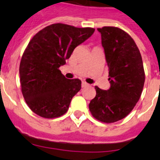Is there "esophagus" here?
I'll return each instance as SVG.
<instances>
[{"mask_svg":"<svg viewBox=\"0 0 160 160\" xmlns=\"http://www.w3.org/2000/svg\"><path fill=\"white\" fill-rule=\"evenodd\" d=\"M88 86H89V84L88 83L86 82H82V88L88 87Z\"/></svg>","mask_w":160,"mask_h":160,"instance_id":"obj_1","label":"esophagus"}]
</instances>
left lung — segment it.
I'll return each mask as SVG.
<instances>
[{
    "mask_svg": "<svg viewBox=\"0 0 160 160\" xmlns=\"http://www.w3.org/2000/svg\"><path fill=\"white\" fill-rule=\"evenodd\" d=\"M109 68L111 87L104 90L94 87L96 96L89 109L94 118L112 123L128 116L138 102L145 82L142 56L128 32L120 28H98Z\"/></svg>",
    "mask_w": 160,
    "mask_h": 160,
    "instance_id": "8db88e82",
    "label": "left lung"
}]
</instances>
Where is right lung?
Listing matches in <instances>:
<instances>
[{"label":"right lung","mask_w":160,"mask_h":160,"mask_svg":"<svg viewBox=\"0 0 160 160\" xmlns=\"http://www.w3.org/2000/svg\"><path fill=\"white\" fill-rule=\"evenodd\" d=\"M94 32V28L56 23L32 37L19 67L22 94L32 112L45 118L67 112L72 98L81 90L82 82L66 78L59 67Z\"/></svg>","instance_id":"add662e5"}]
</instances>
